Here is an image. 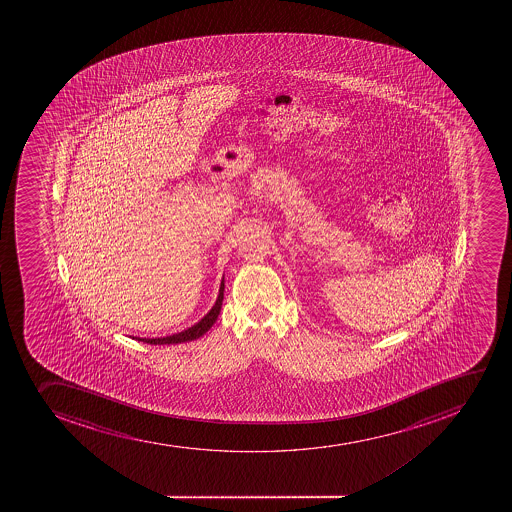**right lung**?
Returning a JSON list of instances; mask_svg holds the SVG:
<instances>
[{"mask_svg": "<svg viewBox=\"0 0 512 512\" xmlns=\"http://www.w3.org/2000/svg\"><path fill=\"white\" fill-rule=\"evenodd\" d=\"M223 289H225V284H223L222 280L220 290H218L217 302L213 305L212 310H210L198 324L192 325L190 329L178 332V334L167 335V337H160V339H140V337H135V339L142 340L145 344L150 345H170L182 344V342H190V340L202 337V335L208 332V329L215 324V320H217L218 314H220V309H222Z\"/></svg>", "mask_w": 512, "mask_h": 512, "instance_id": "add662e5", "label": "right lung"}]
</instances>
